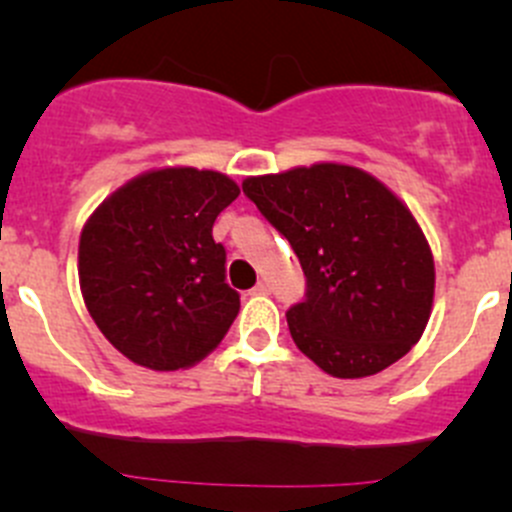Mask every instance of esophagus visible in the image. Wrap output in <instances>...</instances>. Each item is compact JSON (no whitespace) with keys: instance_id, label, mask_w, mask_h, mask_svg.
Instances as JSON below:
<instances>
[{"instance_id":"1","label":"esophagus","mask_w":512,"mask_h":512,"mask_svg":"<svg viewBox=\"0 0 512 512\" xmlns=\"http://www.w3.org/2000/svg\"><path fill=\"white\" fill-rule=\"evenodd\" d=\"M252 294H270V282L267 280H260L255 285V289H252Z\"/></svg>"}]
</instances>
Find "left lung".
Returning a JSON list of instances; mask_svg holds the SVG:
<instances>
[{"instance_id":"left-lung-1","label":"left lung","mask_w":512,"mask_h":512,"mask_svg":"<svg viewBox=\"0 0 512 512\" xmlns=\"http://www.w3.org/2000/svg\"><path fill=\"white\" fill-rule=\"evenodd\" d=\"M307 277L287 309L304 356L337 379L384 371L421 339L436 270L411 210L366 170L314 163L242 183Z\"/></svg>"}]
</instances>
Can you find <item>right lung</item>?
Instances as JSON below:
<instances>
[{
  "mask_svg": "<svg viewBox=\"0 0 512 512\" xmlns=\"http://www.w3.org/2000/svg\"><path fill=\"white\" fill-rule=\"evenodd\" d=\"M240 195L218 170L158 168L128 180L86 220L79 282L103 337L133 364L188 369L240 312L213 223Z\"/></svg>",
  "mask_w": 512,
  "mask_h": 512,
  "instance_id": "obj_1",
  "label": "right lung"
}]
</instances>
